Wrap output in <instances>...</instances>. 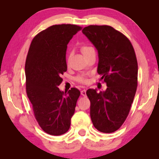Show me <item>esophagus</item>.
<instances>
[{
    "mask_svg": "<svg viewBox=\"0 0 159 159\" xmlns=\"http://www.w3.org/2000/svg\"><path fill=\"white\" fill-rule=\"evenodd\" d=\"M80 94H81L83 96H85L86 95V90H81V91H80Z\"/></svg>",
    "mask_w": 159,
    "mask_h": 159,
    "instance_id": "34e87169",
    "label": "esophagus"
}]
</instances>
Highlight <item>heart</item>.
Instances as JSON below:
<instances>
[{"instance_id":"b5f03b06","label":"heart","mask_w":159,"mask_h":159,"mask_svg":"<svg viewBox=\"0 0 159 159\" xmlns=\"http://www.w3.org/2000/svg\"><path fill=\"white\" fill-rule=\"evenodd\" d=\"M92 50H93V48L88 47V46H84V47H83L81 48V51H82V52H83V55H85V54H87L88 52H89L90 51ZM79 80L80 82H81V83H85L86 81V80L85 79H83V78H82V77H80L79 79Z\"/></svg>"}]
</instances>
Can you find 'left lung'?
<instances>
[{
	"instance_id": "8db88e82",
	"label": "left lung",
	"mask_w": 159,
	"mask_h": 159,
	"mask_svg": "<svg viewBox=\"0 0 159 159\" xmlns=\"http://www.w3.org/2000/svg\"><path fill=\"white\" fill-rule=\"evenodd\" d=\"M98 52V73L105 91L88 89L90 118L96 129L117 130L127 118L138 86V61L130 41L110 26L90 25L82 30Z\"/></svg>"
}]
</instances>
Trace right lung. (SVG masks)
Returning a JSON list of instances; mask_svg holds the SVG:
<instances>
[{"label":"right lung","mask_w":159,"mask_h":159,"mask_svg":"<svg viewBox=\"0 0 159 159\" xmlns=\"http://www.w3.org/2000/svg\"><path fill=\"white\" fill-rule=\"evenodd\" d=\"M80 29L74 25L50 26L34 38L26 57V93L39 125L52 135L68 131L80 94L75 88L65 93L58 88L67 70V45Z\"/></svg>","instance_id":"add662e5"}]
</instances>
